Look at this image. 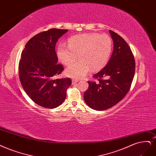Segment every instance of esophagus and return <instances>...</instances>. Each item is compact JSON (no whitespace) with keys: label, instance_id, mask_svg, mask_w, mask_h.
Segmentation results:
<instances>
[{"label":"esophagus","instance_id":"1","mask_svg":"<svg viewBox=\"0 0 156 156\" xmlns=\"http://www.w3.org/2000/svg\"><path fill=\"white\" fill-rule=\"evenodd\" d=\"M72 84H76V83H78V80H76V79H72Z\"/></svg>","mask_w":156,"mask_h":156}]
</instances>
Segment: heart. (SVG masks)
I'll return each mask as SVG.
<instances>
[{"instance_id": "heart-1", "label": "heart", "mask_w": 156, "mask_h": 156, "mask_svg": "<svg viewBox=\"0 0 156 156\" xmlns=\"http://www.w3.org/2000/svg\"><path fill=\"white\" fill-rule=\"evenodd\" d=\"M112 50V41L108 35L84 34L74 35L68 40V44L61 43L57 47V56L66 64L79 61L66 69V74L73 79L84 77L90 70L103 68L108 62Z\"/></svg>"}]
</instances>
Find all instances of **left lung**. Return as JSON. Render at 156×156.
I'll return each instance as SVG.
<instances>
[{"mask_svg": "<svg viewBox=\"0 0 156 156\" xmlns=\"http://www.w3.org/2000/svg\"><path fill=\"white\" fill-rule=\"evenodd\" d=\"M109 32L114 42L110 59L94 76L98 79V82L88 81V88L83 97L90 108L98 111L111 108L125 98L135 73V60L129 46L115 32ZM103 77L105 80L102 79Z\"/></svg>", "mask_w": 156, "mask_h": 156, "instance_id": "left-lung-1", "label": "left lung"}]
</instances>
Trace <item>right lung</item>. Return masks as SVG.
<instances>
[{"mask_svg":"<svg viewBox=\"0 0 156 156\" xmlns=\"http://www.w3.org/2000/svg\"><path fill=\"white\" fill-rule=\"evenodd\" d=\"M68 30L53 28L41 32L27 42L19 61L21 85L34 103L46 108L60 106L66 97L71 79H55L63 71L58 64L55 44Z\"/></svg>","mask_w":156,"mask_h":156,"instance_id":"1","label":"right lung"}]
</instances>
